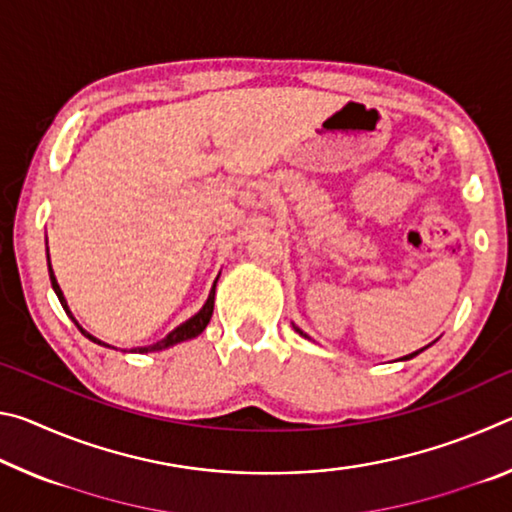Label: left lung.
Instances as JSON below:
<instances>
[{"label":"left lung","mask_w":512,"mask_h":512,"mask_svg":"<svg viewBox=\"0 0 512 512\" xmlns=\"http://www.w3.org/2000/svg\"><path fill=\"white\" fill-rule=\"evenodd\" d=\"M296 332H298L300 336H307V334H305V332H302V329H298V327H296ZM422 350H424V348H422ZM422 350H418V352H411V354H406V357H404V361H406V359H413V357H418V354H420Z\"/></svg>","instance_id":"1"}]
</instances>
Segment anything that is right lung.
Segmentation results:
<instances>
[{"label":"right lung","instance_id":"add662e5","mask_svg":"<svg viewBox=\"0 0 512 512\" xmlns=\"http://www.w3.org/2000/svg\"><path fill=\"white\" fill-rule=\"evenodd\" d=\"M47 259H49V253H47ZM49 280H51V287H54L56 296H58V300H60V305H63V309L67 311V316L72 318L74 323H76V318L72 316V311H69V307H67V300H65V296H63V291H60V287H58L56 275H54V271H51V262H49ZM214 289H216V282H214V287H212V291H210V296H207V300H205L203 309L198 311V314H194L192 318L185 320L183 325H178L176 329H173V332H169L167 336H164L162 341L153 343V345H146V348H137V352H158V350H164V348H171V345H176V343H180V341H189V339H194V336L201 334L203 329L207 327V323H210V318H212V311H214ZM76 327H79V329H81V334H83V336H88L90 341L99 343V345H106L103 341L94 339V336H92L90 332H85V329H83L79 323H76ZM106 348H110V345H106Z\"/></svg>","mask_w":512,"mask_h":512}]
</instances>
